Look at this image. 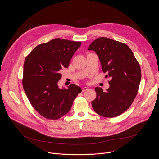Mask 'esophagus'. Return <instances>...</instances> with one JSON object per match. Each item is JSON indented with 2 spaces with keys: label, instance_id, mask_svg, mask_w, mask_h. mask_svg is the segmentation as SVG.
I'll return each mask as SVG.
<instances>
[{
  "label": "esophagus",
  "instance_id": "1",
  "mask_svg": "<svg viewBox=\"0 0 159 159\" xmlns=\"http://www.w3.org/2000/svg\"><path fill=\"white\" fill-rule=\"evenodd\" d=\"M89 89V87H84L82 88V92H84V91H86V90H87Z\"/></svg>",
  "mask_w": 159,
  "mask_h": 159
}]
</instances>
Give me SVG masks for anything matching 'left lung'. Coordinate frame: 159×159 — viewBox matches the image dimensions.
I'll list each match as a JSON object with an SVG mask.
<instances>
[{
  "instance_id": "8db88e82",
  "label": "left lung",
  "mask_w": 159,
  "mask_h": 159,
  "mask_svg": "<svg viewBox=\"0 0 159 159\" xmlns=\"http://www.w3.org/2000/svg\"><path fill=\"white\" fill-rule=\"evenodd\" d=\"M98 55L109 87L103 91L96 87V98L92 106L96 113L104 118L120 116L131 105L138 93L141 80L139 61L125 43L110 38L96 39L88 48Z\"/></svg>"
}]
</instances>
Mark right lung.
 Returning a JSON list of instances; mask_svg holds the SVG:
<instances>
[{"instance_id": "1", "label": "right lung", "mask_w": 159, "mask_h": 159, "mask_svg": "<svg viewBox=\"0 0 159 159\" xmlns=\"http://www.w3.org/2000/svg\"><path fill=\"white\" fill-rule=\"evenodd\" d=\"M81 42L55 38L36 47L26 57L23 66L22 85L33 108L43 117L58 120L69 112L80 87L67 89L58 85L60 70L67 68Z\"/></svg>"}]
</instances>
